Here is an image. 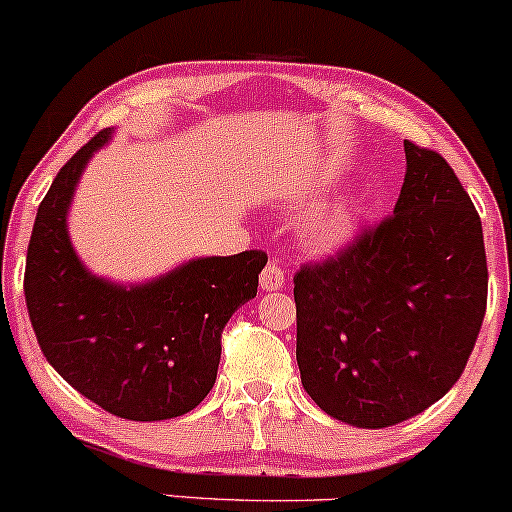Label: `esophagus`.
I'll use <instances>...</instances> for the list:
<instances>
[{
	"mask_svg": "<svg viewBox=\"0 0 512 512\" xmlns=\"http://www.w3.org/2000/svg\"><path fill=\"white\" fill-rule=\"evenodd\" d=\"M258 283H261V290H266V292L280 290V287L285 285L283 268H280L275 261L266 263V268H263V271H261V278H258Z\"/></svg>",
	"mask_w": 512,
	"mask_h": 512,
	"instance_id": "34e87169",
	"label": "esophagus"
}]
</instances>
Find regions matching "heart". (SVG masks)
<instances>
[{
  "label": "heart",
  "instance_id": "heart-1",
  "mask_svg": "<svg viewBox=\"0 0 512 512\" xmlns=\"http://www.w3.org/2000/svg\"><path fill=\"white\" fill-rule=\"evenodd\" d=\"M350 229H353V212L338 205V208L314 215L304 227V237L317 249H331L348 237Z\"/></svg>",
  "mask_w": 512,
  "mask_h": 512
}]
</instances>
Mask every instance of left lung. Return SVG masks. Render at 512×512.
Returning <instances> with one entry per match:
<instances>
[{"label":"left lung","instance_id":"obj_1","mask_svg":"<svg viewBox=\"0 0 512 512\" xmlns=\"http://www.w3.org/2000/svg\"><path fill=\"white\" fill-rule=\"evenodd\" d=\"M404 152L394 212L292 278L304 389L329 416L372 430L450 392L486 314L472 198L438 152L409 140Z\"/></svg>","mask_w":512,"mask_h":512}]
</instances>
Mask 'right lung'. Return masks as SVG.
Returning <instances> with one entry per match:
<instances>
[{
  "instance_id": "right-lung-1",
  "label": "right lung",
  "mask_w": 512,
  "mask_h": 512,
  "mask_svg": "<svg viewBox=\"0 0 512 512\" xmlns=\"http://www.w3.org/2000/svg\"><path fill=\"white\" fill-rule=\"evenodd\" d=\"M101 130L60 169L28 241L24 295L45 360L79 394L128 421L193 411L215 384L222 331L256 297L266 251L195 258L149 285L125 287L86 273L65 215Z\"/></svg>"
}]
</instances>
